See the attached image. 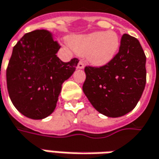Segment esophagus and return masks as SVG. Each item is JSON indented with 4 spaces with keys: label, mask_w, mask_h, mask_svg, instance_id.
<instances>
[{
    "label": "esophagus",
    "mask_w": 159,
    "mask_h": 159,
    "mask_svg": "<svg viewBox=\"0 0 159 159\" xmlns=\"http://www.w3.org/2000/svg\"><path fill=\"white\" fill-rule=\"evenodd\" d=\"M77 68H78V69H84V63L82 61H80L79 62H78V64H77Z\"/></svg>",
    "instance_id": "obj_1"
}]
</instances>
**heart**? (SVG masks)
<instances>
[{
    "label": "heart",
    "mask_w": 159,
    "mask_h": 159,
    "mask_svg": "<svg viewBox=\"0 0 159 159\" xmlns=\"http://www.w3.org/2000/svg\"><path fill=\"white\" fill-rule=\"evenodd\" d=\"M69 45L76 53L84 55L94 66H104L117 54L120 39L113 30L96 31L86 35L74 36Z\"/></svg>",
    "instance_id": "obj_1"
}]
</instances>
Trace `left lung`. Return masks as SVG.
Listing matches in <instances>:
<instances>
[{
	"label": "left lung",
	"instance_id": "obj_1",
	"mask_svg": "<svg viewBox=\"0 0 159 159\" xmlns=\"http://www.w3.org/2000/svg\"><path fill=\"white\" fill-rule=\"evenodd\" d=\"M146 56L140 42L123 34L119 52L101 67L86 66L83 90L98 112L120 117L132 111L144 90Z\"/></svg>",
	"mask_w": 159,
	"mask_h": 159
}]
</instances>
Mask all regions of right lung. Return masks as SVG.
Instances as JSON below:
<instances>
[{"label": "right lung", "mask_w": 159, "mask_h": 159, "mask_svg": "<svg viewBox=\"0 0 159 159\" xmlns=\"http://www.w3.org/2000/svg\"><path fill=\"white\" fill-rule=\"evenodd\" d=\"M61 46L47 30L28 32L13 48L6 71L9 98L22 114L41 120L52 113L64 81L79 61L63 62L56 53Z\"/></svg>", "instance_id": "add662e5"}]
</instances>
